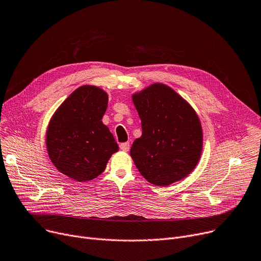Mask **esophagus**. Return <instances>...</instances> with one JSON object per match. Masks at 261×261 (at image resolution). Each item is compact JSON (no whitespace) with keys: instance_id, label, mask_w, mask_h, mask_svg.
<instances>
[{"instance_id":"1","label":"esophagus","mask_w":261,"mask_h":261,"mask_svg":"<svg viewBox=\"0 0 261 261\" xmlns=\"http://www.w3.org/2000/svg\"><path fill=\"white\" fill-rule=\"evenodd\" d=\"M119 148H120V150H122V151H129L130 144L129 143H121L119 145Z\"/></svg>"}]
</instances>
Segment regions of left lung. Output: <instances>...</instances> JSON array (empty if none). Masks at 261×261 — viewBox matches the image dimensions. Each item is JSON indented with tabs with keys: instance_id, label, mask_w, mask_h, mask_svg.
Masks as SVG:
<instances>
[{
	"instance_id": "8db88e82",
	"label": "left lung",
	"mask_w": 261,
	"mask_h": 261,
	"mask_svg": "<svg viewBox=\"0 0 261 261\" xmlns=\"http://www.w3.org/2000/svg\"><path fill=\"white\" fill-rule=\"evenodd\" d=\"M142 120V136L130 155L145 179L168 186L194 170L203 145L201 122L191 108L171 88L154 84L132 96Z\"/></svg>"
}]
</instances>
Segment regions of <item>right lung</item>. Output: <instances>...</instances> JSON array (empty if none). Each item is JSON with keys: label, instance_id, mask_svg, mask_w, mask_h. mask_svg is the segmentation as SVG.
<instances>
[{"label": "right lung", "instance_id": "right-lung-1", "mask_svg": "<svg viewBox=\"0 0 261 261\" xmlns=\"http://www.w3.org/2000/svg\"><path fill=\"white\" fill-rule=\"evenodd\" d=\"M107 107L105 91L82 86L62 102L48 123V156L60 172L75 181L97 177L118 150L113 134L101 120Z\"/></svg>", "mask_w": 261, "mask_h": 261}]
</instances>
